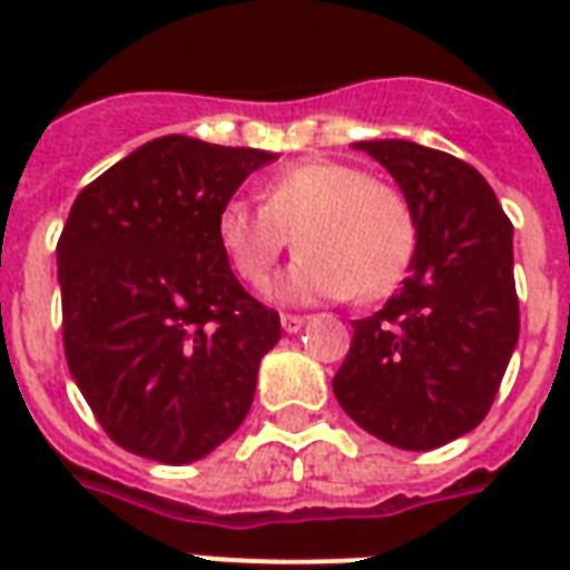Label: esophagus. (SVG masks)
<instances>
[{
	"instance_id": "esophagus-1",
	"label": "esophagus",
	"mask_w": 570,
	"mask_h": 570,
	"mask_svg": "<svg viewBox=\"0 0 570 570\" xmlns=\"http://www.w3.org/2000/svg\"><path fill=\"white\" fill-rule=\"evenodd\" d=\"M304 322H307V316H298V313H284V316H281V325H284L286 334H295V331H302Z\"/></svg>"
}]
</instances>
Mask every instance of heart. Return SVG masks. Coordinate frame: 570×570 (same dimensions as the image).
<instances>
[{"mask_svg": "<svg viewBox=\"0 0 570 570\" xmlns=\"http://www.w3.org/2000/svg\"><path fill=\"white\" fill-rule=\"evenodd\" d=\"M259 204L233 197L215 215L218 248L245 284H266L289 236L302 254L277 284L286 302H375L405 281L416 222L390 183L337 159H304L272 174Z\"/></svg>", "mask_w": 570, "mask_h": 570, "instance_id": "b5f03b06", "label": "heart"}]
</instances>
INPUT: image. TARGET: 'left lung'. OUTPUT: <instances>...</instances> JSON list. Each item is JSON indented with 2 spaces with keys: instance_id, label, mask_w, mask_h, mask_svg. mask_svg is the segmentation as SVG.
<instances>
[{
  "instance_id": "8db88e82",
  "label": "left lung",
  "mask_w": 570,
  "mask_h": 570,
  "mask_svg": "<svg viewBox=\"0 0 570 570\" xmlns=\"http://www.w3.org/2000/svg\"><path fill=\"white\" fill-rule=\"evenodd\" d=\"M355 150L399 183L416 250L402 289L352 322L334 396L364 432L425 452L485 420L518 346L512 222L485 177L443 150L402 138Z\"/></svg>"
}]
</instances>
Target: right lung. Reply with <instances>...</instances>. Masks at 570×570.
I'll return each instance as SVG.
<instances>
[{"label":"right lung","instance_id":"add662e5","mask_svg":"<svg viewBox=\"0 0 570 570\" xmlns=\"http://www.w3.org/2000/svg\"><path fill=\"white\" fill-rule=\"evenodd\" d=\"M272 159L163 136L70 206L56 248L65 357L97 423L132 455L189 464L248 414L281 316L236 281L215 215Z\"/></svg>","mask_w":570,"mask_h":570}]
</instances>
